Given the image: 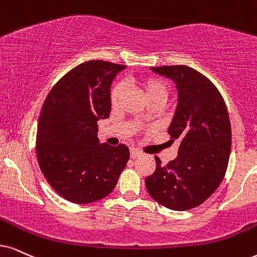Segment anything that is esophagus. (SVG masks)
<instances>
[{
  "label": "esophagus",
  "instance_id": "34e87169",
  "mask_svg": "<svg viewBox=\"0 0 257 257\" xmlns=\"http://www.w3.org/2000/svg\"><path fill=\"white\" fill-rule=\"evenodd\" d=\"M140 155H141V152L138 151V149H135V148L131 149V158L132 159H136L138 157H140Z\"/></svg>",
  "mask_w": 257,
  "mask_h": 257
}]
</instances>
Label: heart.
Instances as JSON below:
<instances>
[{"label": "heart", "mask_w": 257, "mask_h": 257, "mask_svg": "<svg viewBox=\"0 0 257 257\" xmlns=\"http://www.w3.org/2000/svg\"><path fill=\"white\" fill-rule=\"evenodd\" d=\"M142 90H144L146 98L148 100L152 99H164L166 102L168 96V87L164 80L158 79V78H147L140 82ZM123 92V85L121 83L116 84L111 90V103L116 105L121 98Z\"/></svg>", "instance_id": "obj_1"}]
</instances>
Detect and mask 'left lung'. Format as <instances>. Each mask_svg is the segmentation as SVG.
<instances>
[{"label": "left lung", "instance_id": "obj_1", "mask_svg": "<svg viewBox=\"0 0 257 257\" xmlns=\"http://www.w3.org/2000/svg\"><path fill=\"white\" fill-rule=\"evenodd\" d=\"M173 80L177 106L168 126L179 140L178 157L146 178L148 193L162 206L175 211L204 203L222 183L231 149L228 109L219 91L205 76L186 65L151 67Z\"/></svg>", "mask_w": 257, "mask_h": 257}]
</instances>
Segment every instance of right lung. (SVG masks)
Wrapping results in <instances>:
<instances>
[{
	"mask_svg": "<svg viewBox=\"0 0 257 257\" xmlns=\"http://www.w3.org/2000/svg\"><path fill=\"white\" fill-rule=\"evenodd\" d=\"M124 65L91 60L52 87L38 122L39 166L58 194L89 204L111 193L129 160V148L100 144L99 119L111 111L112 80Z\"/></svg>",
	"mask_w": 257,
	"mask_h": 257,
	"instance_id": "obj_1",
	"label": "right lung"
}]
</instances>
